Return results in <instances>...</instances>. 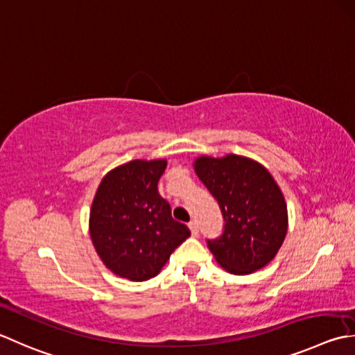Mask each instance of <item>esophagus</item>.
I'll return each instance as SVG.
<instances>
[{
    "label": "esophagus",
    "instance_id": "esophagus-1",
    "mask_svg": "<svg viewBox=\"0 0 355 355\" xmlns=\"http://www.w3.org/2000/svg\"><path fill=\"white\" fill-rule=\"evenodd\" d=\"M189 229H191V234L193 235V237H197V235H198V225L196 223V221H191Z\"/></svg>",
    "mask_w": 355,
    "mask_h": 355
}]
</instances>
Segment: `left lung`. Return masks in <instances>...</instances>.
Masks as SVG:
<instances>
[{
  "label": "left lung",
  "mask_w": 355,
  "mask_h": 355,
  "mask_svg": "<svg viewBox=\"0 0 355 355\" xmlns=\"http://www.w3.org/2000/svg\"><path fill=\"white\" fill-rule=\"evenodd\" d=\"M197 177L218 201L225 232L209 240L218 265L235 275L252 274L274 260L288 232V207L280 186L252 158L201 155Z\"/></svg>",
  "instance_id": "8db88e82"
}]
</instances>
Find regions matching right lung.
I'll return each mask as SVG.
<instances>
[{"label":"right lung","instance_id":"obj_1","mask_svg":"<svg viewBox=\"0 0 355 355\" xmlns=\"http://www.w3.org/2000/svg\"><path fill=\"white\" fill-rule=\"evenodd\" d=\"M166 166L164 158L116 166L103 177L90 207L89 234L96 254L109 270L130 282L155 277L191 235L158 193Z\"/></svg>","mask_w":355,"mask_h":355}]
</instances>
